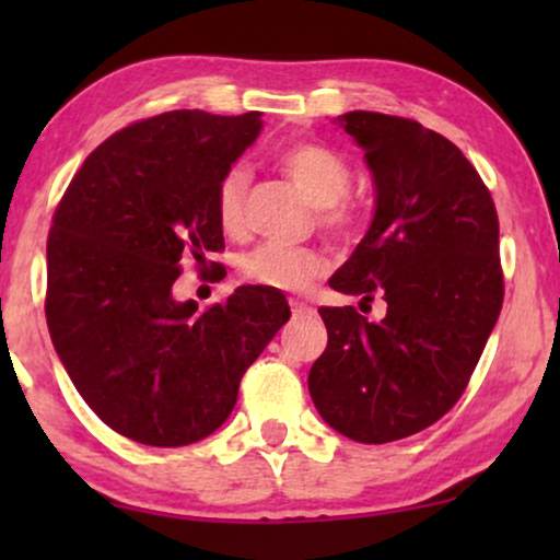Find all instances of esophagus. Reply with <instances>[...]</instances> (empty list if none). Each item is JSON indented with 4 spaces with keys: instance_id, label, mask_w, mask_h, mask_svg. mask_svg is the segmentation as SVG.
Here are the masks:
<instances>
[{
    "instance_id": "obj_1",
    "label": "esophagus",
    "mask_w": 560,
    "mask_h": 560,
    "mask_svg": "<svg viewBox=\"0 0 560 560\" xmlns=\"http://www.w3.org/2000/svg\"><path fill=\"white\" fill-rule=\"evenodd\" d=\"M290 308H293L295 316H301V313H311V311H313L311 305L303 303V301H290Z\"/></svg>"
}]
</instances>
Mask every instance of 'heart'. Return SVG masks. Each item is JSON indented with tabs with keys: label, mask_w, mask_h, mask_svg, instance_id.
<instances>
[{
	"label": "heart",
	"mask_w": 560,
	"mask_h": 560,
	"mask_svg": "<svg viewBox=\"0 0 560 560\" xmlns=\"http://www.w3.org/2000/svg\"><path fill=\"white\" fill-rule=\"evenodd\" d=\"M280 171L295 183L305 201L320 209V224L343 232L351 226V209L341 201L351 186L349 163L339 152L320 142L298 140L278 152ZM249 186V171L242 163L229 167L217 186V219L226 234H240L244 224V196ZM242 275L255 285L272 290H305L328 270L324 252L288 244H259L242 257Z\"/></svg>",
	"instance_id": "obj_1"
}]
</instances>
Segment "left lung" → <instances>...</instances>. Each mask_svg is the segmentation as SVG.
Masks as SVG:
<instances>
[{
	"instance_id": "1",
	"label": "left lung",
	"mask_w": 560,
	"mask_h": 560,
	"mask_svg": "<svg viewBox=\"0 0 560 560\" xmlns=\"http://www.w3.org/2000/svg\"><path fill=\"white\" fill-rule=\"evenodd\" d=\"M364 150L374 213L328 285L372 303L318 308L328 343L311 366L318 416L359 443H389L433 425L469 385L500 318V221L464 152L412 119L377 112L336 117Z\"/></svg>"
}]
</instances>
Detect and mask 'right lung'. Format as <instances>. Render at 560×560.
<instances>
[{
	"label": "right lung",
	"instance_id": "right-lung-1",
	"mask_svg": "<svg viewBox=\"0 0 560 560\" xmlns=\"http://www.w3.org/2000/svg\"><path fill=\"white\" fill-rule=\"evenodd\" d=\"M259 132V112L137 121L91 152L52 217V347L89 408L144 446L217 431L242 374L290 318L285 295L265 285L236 288L206 313L173 295L183 259L203 267L224 249L217 186Z\"/></svg>",
	"mask_w": 560,
	"mask_h": 560
}]
</instances>
